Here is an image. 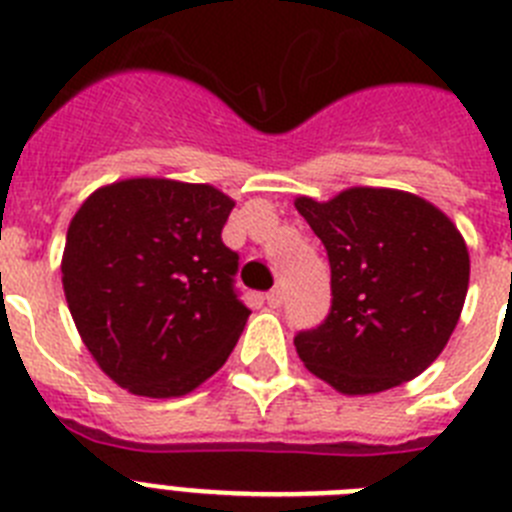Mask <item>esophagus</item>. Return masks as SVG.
Wrapping results in <instances>:
<instances>
[{
    "label": "esophagus",
    "instance_id": "1",
    "mask_svg": "<svg viewBox=\"0 0 512 512\" xmlns=\"http://www.w3.org/2000/svg\"><path fill=\"white\" fill-rule=\"evenodd\" d=\"M282 302H284L282 289H271V292H266V305L269 307H274V310H277V307H282Z\"/></svg>",
    "mask_w": 512,
    "mask_h": 512
}]
</instances>
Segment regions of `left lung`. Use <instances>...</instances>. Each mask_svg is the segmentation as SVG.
<instances>
[{"label":"left lung","instance_id":"left-lung-1","mask_svg":"<svg viewBox=\"0 0 512 512\" xmlns=\"http://www.w3.org/2000/svg\"><path fill=\"white\" fill-rule=\"evenodd\" d=\"M295 207L330 261V312L295 346L343 395H374L425 372L459 323L467 243L438 207L400 189L351 187Z\"/></svg>","mask_w":512,"mask_h":512}]
</instances>
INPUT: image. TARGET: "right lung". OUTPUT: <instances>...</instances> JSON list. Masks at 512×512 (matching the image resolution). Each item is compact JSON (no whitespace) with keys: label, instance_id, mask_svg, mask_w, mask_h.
<instances>
[{"label":"right lung","instance_id":"right-lung-1","mask_svg":"<svg viewBox=\"0 0 512 512\" xmlns=\"http://www.w3.org/2000/svg\"><path fill=\"white\" fill-rule=\"evenodd\" d=\"M233 207L210 184L143 176L97 189L74 215L63 292L122 390L182 397L228 361L251 315L235 292L238 253L223 243Z\"/></svg>","mask_w":512,"mask_h":512}]
</instances>
